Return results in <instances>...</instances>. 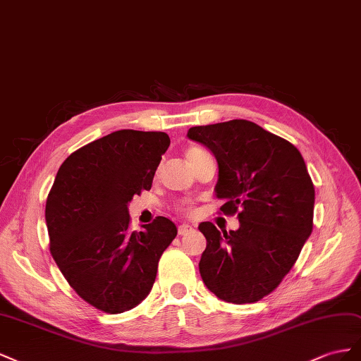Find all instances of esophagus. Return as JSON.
<instances>
[{"label": "esophagus", "instance_id": "obj_1", "mask_svg": "<svg viewBox=\"0 0 361 361\" xmlns=\"http://www.w3.org/2000/svg\"><path fill=\"white\" fill-rule=\"evenodd\" d=\"M192 230H193V226H192V225H189V224H183V225H180V226H178V234H180V235H184V234L190 233Z\"/></svg>", "mask_w": 361, "mask_h": 361}]
</instances>
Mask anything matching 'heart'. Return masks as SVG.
I'll use <instances>...</instances> for the list:
<instances>
[{"label":"heart","instance_id":"obj_1","mask_svg":"<svg viewBox=\"0 0 361 361\" xmlns=\"http://www.w3.org/2000/svg\"><path fill=\"white\" fill-rule=\"evenodd\" d=\"M201 152H204L202 149H200V148H189L188 151H186V157H188V160H190V159H193L195 156H198V154H201Z\"/></svg>","mask_w":361,"mask_h":361}]
</instances>
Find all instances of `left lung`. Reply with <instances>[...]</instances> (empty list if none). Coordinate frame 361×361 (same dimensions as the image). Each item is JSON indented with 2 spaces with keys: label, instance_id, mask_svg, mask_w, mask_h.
<instances>
[{
  "label": "left lung",
  "instance_id": "obj_1",
  "mask_svg": "<svg viewBox=\"0 0 361 361\" xmlns=\"http://www.w3.org/2000/svg\"><path fill=\"white\" fill-rule=\"evenodd\" d=\"M188 137L218 161L216 198L225 214L239 212V230L201 222L207 239L200 274L222 301L250 304L289 274L313 230L314 188L290 142L245 119L192 127Z\"/></svg>",
  "mask_w": 361,
  "mask_h": 361
}]
</instances>
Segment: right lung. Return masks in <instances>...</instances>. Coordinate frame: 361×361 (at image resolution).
Here are the masks:
<instances>
[{
  "instance_id": "1",
  "label": "right lung",
  "mask_w": 361,
  "mask_h": 361,
  "mask_svg": "<svg viewBox=\"0 0 361 361\" xmlns=\"http://www.w3.org/2000/svg\"><path fill=\"white\" fill-rule=\"evenodd\" d=\"M169 143L161 131H113L72 152L48 193L51 255L72 289L106 313L145 300L160 257L177 235L163 216L142 231L128 230V204L151 189Z\"/></svg>"
}]
</instances>
